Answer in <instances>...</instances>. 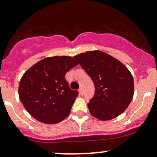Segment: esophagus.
I'll return each mask as SVG.
<instances>
[{"instance_id":"obj_1","label":"esophagus","mask_w":157,"mask_h":157,"mask_svg":"<svg viewBox=\"0 0 157 157\" xmlns=\"http://www.w3.org/2000/svg\"><path fill=\"white\" fill-rule=\"evenodd\" d=\"M79 92H80V96H83V90H82V88H80V90H79Z\"/></svg>"}]
</instances>
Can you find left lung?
<instances>
[{
  "instance_id": "1",
  "label": "left lung",
  "mask_w": 157,
  "mask_h": 157,
  "mask_svg": "<svg viewBox=\"0 0 157 157\" xmlns=\"http://www.w3.org/2000/svg\"><path fill=\"white\" fill-rule=\"evenodd\" d=\"M95 86L88 105L90 114L108 121L124 112L134 96V79L122 63L105 52L91 51L74 57Z\"/></svg>"
}]
</instances>
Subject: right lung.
I'll use <instances>...</instances> for the list:
<instances>
[{
  "mask_svg": "<svg viewBox=\"0 0 157 157\" xmlns=\"http://www.w3.org/2000/svg\"><path fill=\"white\" fill-rule=\"evenodd\" d=\"M77 64L72 57H48L23 74L19 96L33 118L45 124H56L69 115L79 93L70 88L65 74Z\"/></svg>",
  "mask_w": 157,
  "mask_h": 157,
  "instance_id": "add662e5",
  "label": "right lung"
}]
</instances>
